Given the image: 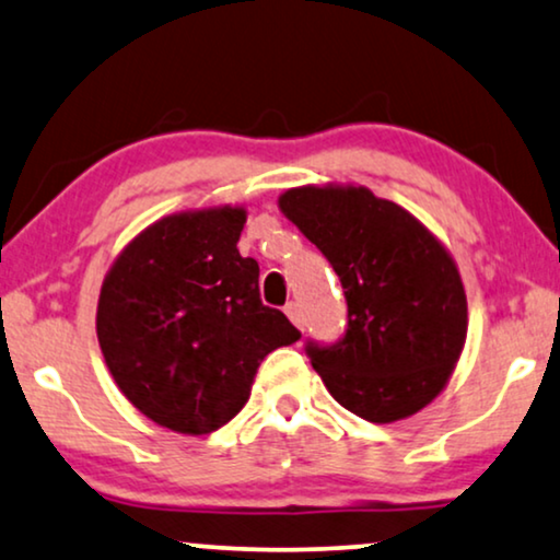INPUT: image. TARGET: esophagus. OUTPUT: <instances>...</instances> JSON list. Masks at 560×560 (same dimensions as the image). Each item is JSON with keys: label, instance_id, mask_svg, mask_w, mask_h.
I'll list each match as a JSON object with an SVG mask.
<instances>
[{"label": "esophagus", "instance_id": "obj_1", "mask_svg": "<svg viewBox=\"0 0 560 560\" xmlns=\"http://www.w3.org/2000/svg\"><path fill=\"white\" fill-rule=\"evenodd\" d=\"M284 312H287V317L292 319V323H294V325L300 327V330H302V327H304V317H302V310H300V304H296V302H289L287 307H284Z\"/></svg>", "mask_w": 560, "mask_h": 560}]
</instances>
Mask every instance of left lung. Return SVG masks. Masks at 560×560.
I'll use <instances>...</instances> for the list:
<instances>
[{
	"mask_svg": "<svg viewBox=\"0 0 560 560\" xmlns=\"http://www.w3.org/2000/svg\"><path fill=\"white\" fill-rule=\"evenodd\" d=\"M279 207L330 260L346 294V332L304 342L327 392L369 422L420 412L466 342V294L448 250L366 186H302Z\"/></svg>",
	"mask_w": 560,
	"mask_h": 560,
	"instance_id": "1",
	"label": "left lung"
}]
</instances>
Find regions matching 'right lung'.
Listing matches in <instances>:
<instances>
[{
    "instance_id": "1",
    "label": "right lung",
    "mask_w": 560,
    "mask_h": 560,
    "mask_svg": "<svg viewBox=\"0 0 560 560\" xmlns=\"http://www.w3.org/2000/svg\"><path fill=\"white\" fill-rule=\"evenodd\" d=\"M245 210L171 214L109 268L96 335L109 374L145 417L205 435L248 401L258 363L300 340L258 292L256 258L237 250Z\"/></svg>"
}]
</instances>
